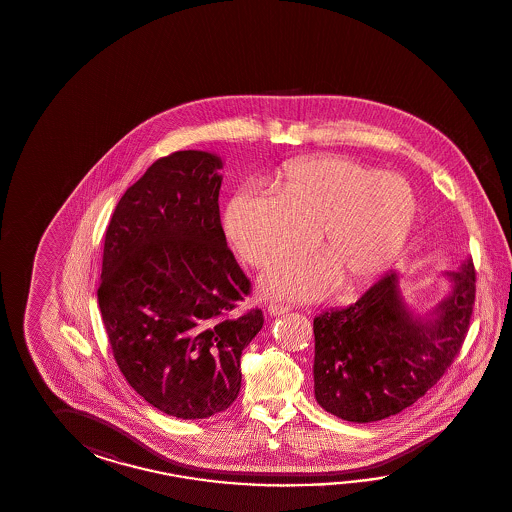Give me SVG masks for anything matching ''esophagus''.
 Returning <instances> with one entry per match:
<instances>
[{
  "instance_id": "1",
  "label": "esophagus",
  "mask_w": 512,
  "mask_h": 512,
  "mask_svg": "<svg viewBox=\"0 0 512 512\" xmlns=\"http://www.w3.org/2000/svg\"><path fill=\"white\" fill-rule=\"evenodd\" d=\"M289 306H284V304H276V302H271L269 304V308H267V311L271 313V315H284V313H287L289 311Z\"/></svg>"
}]
</instances>
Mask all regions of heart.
I'll use <instances>...</instances> for the list:
<instances>
[{
	"label": "heart",
	"instance_id": "obj_1",
	"mask_svg": "<svg viewBox=\"0 0 512 512\" xmlns=\"http://www.w3.org/2000/svg\"><path fill=\"white\" fill-rule=\"evenodd\" d=\"M274 197L243 190L228 203L226 236L239 256L269 269L298 254L309 238L321 256L287 263L262 280L271 297L313 300L343 282L367 286L402 249L415 219V195L405 180L341 156L287 166Z\"/></svg>",
	"mask_w": 512,
	"mask_h": 512
}]
</instances>
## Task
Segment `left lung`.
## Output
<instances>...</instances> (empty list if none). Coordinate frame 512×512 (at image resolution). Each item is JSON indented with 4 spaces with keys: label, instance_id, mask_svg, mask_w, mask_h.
<instances>
[{
    "label": "left lung",
    "instance_id": "1",
    "mask_svg": "<svg viewBox=\"0 0 512 512\" xmlns=\"http://www.w3.org/2000/svg\"><path fill=\"white\" fill-rule=\"evenodd\" d=\"M450 295L420 317L405 306L400 274H381L346 308L313 321L315 398L348 422H376L415 404L463 346L476 300L472 258L444 273Z\"/></svg>",
    "mask_w": 512,
    "mask_h": 512
}]
</instances>
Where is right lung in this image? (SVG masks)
Here are the masks:
<instances>
[{
    "instance_id": "1",
    "label": "right lung",
    "mask_w": 512,
    "mask_h": 512,
    "mask_svg": "<svg viewBox=\"0 0 512 512\" xmlns=\"http://www.w3.org/2000/svg\"><path fill=\"white\" fill-rule=\"evenodd\" d=\"M219 156L156 160L108 223L97 300L121 374L145 402L197 420L238 398L239 359L262 309L238 315L250 282L226 247Z\"/></svg>"
}]
</instances>
